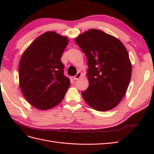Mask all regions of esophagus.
Wrapping results in <instances>:
<instances>
[{
    "label": "esophagus",
    "mask_w": 154,
    "mask_h": 154,
    "mask_svg": "<svg viewBox=\"0 0 154 154\" xmlns=\"http://www.w3.org/2000/svg\"><path fill=\"white\" fill-rule=\"evenodd\" d=\"M81 75H82L81 73H80V72H78V73L76 74V75H75V76H74V79L75 80L78 79L79 78H80L81 77Z\"/></svg>",
    "instance_id": "esophagus-1"
}]
</instances>
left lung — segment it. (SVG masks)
I'll return each instance as SVG.
<instances>
[{
	"instance_id": "left-lung-1",
	"label": "left lung",
	"mask_w": 154,
	"mask_h": 154,
	"mask_svg": "<svg viewBox=\"0 0 154 154\" xmlns=\"http://www.w3.org/2000/svg\"><path fill=\"white\" fill-rule=\"evenodd\" d=\"M87 59L89 87L82 92L92 109L108 111L116 107L128 87L132 64L119 39L99 30L91 29L75 39Z\"/></svg>"
}]
</instances>
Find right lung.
<instances>
[{
    "label": "right lung",
    "instance_id": "obj_1",
    "mask_svg": "<svg viewBox=\"0 0 154 154\" xmlns=\"http://www.w3.org/2000/svg\"><path fill=\"white\" fill-rule=\"evenodd\" d=\"M66 36L47 32L29 45L18 66L19 85L28 102L40 110L60 104L70 86L61 61L68 44Z\"/></svg>",
    "mask_w": 154,
    "mask_h": 154
}]
</instances>
